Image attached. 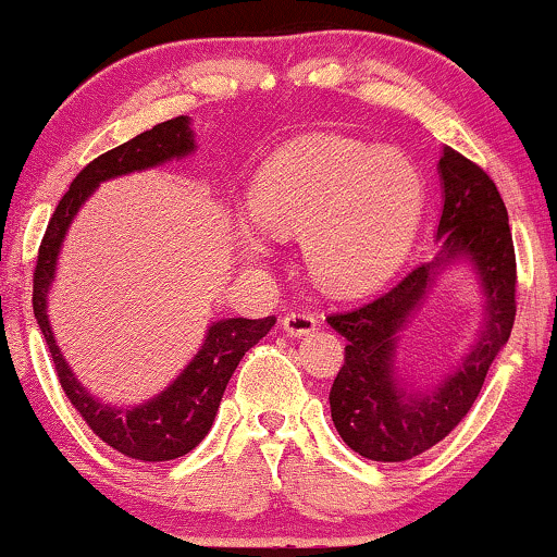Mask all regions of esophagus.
Instances as JSON below:
<instances>
[{"mask_svg":"<svg viewBox=\"0 0 557 557\" xmlns=\"http://www.w3.org/2000/svg\"><path fill=\"white\" fill-rule=\"evenodd\" d=\"M281 324H284V332L292 334V337H307V334L317 330L319 319L311 314V311L294 309V311H288L284 319H281Z\"/></svg>","mask_w":557,"mask_h":557,"instance_id":"1","label":"esophagus"}]
</instances>
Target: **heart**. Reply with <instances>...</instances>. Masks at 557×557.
I'll list each match as a JSON object with an SVG mask.
<instances>
[{"mask_svg":"<svg viewBox=\"0 0 557 557\" xmlns=\"http://www.w3.org/2000/svg\"><path fill=\"white\" fill-rule=\"evenodd\" d=\"M423 185L398 149L364 147L345 136H307L263 162L248 187L259 231L301 235L309 271L326 292L375 284L406 253L421 215ZM248 261L269 258L263 235L240 227Z\"/></svg>","mask_w":557,"mask_h":557,"instance_id":"1","label":"heart"}]
</instances>
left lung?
I'll return each instance as SVG.
<instances>
[{
	"mask_svg": "<svg viewBox=\"0 0 557 557\" xmlns=\"http://www.w3.org/2000/svg\"><path fill=\"white\" fill-rule=\"evenodd\" d=\"M438 174L444 208L436 258L416 265L362 307L326 317L332 330L347 339L345 364L330 393L334 429L352 451L372 461H408L444 441L474 406L490 364L515 324L517 263L497 185L451 147L441 151ZM459 257L475 265L483 284V334L451 376L429 392H408L394 364L397 337L435 273Z\"/></svg>",
	"mask_w": 557,
	"mask_h": 557,
	"instance_id": "left-lung-1",
	"label": "left lung"
}]
</instances>
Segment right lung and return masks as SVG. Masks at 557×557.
Wrapping results in <instances>:
<instances>
[{
    "instance_id": "1",
    "label": "right lung",
    "mask_w": 557,
    "mask_h": 557,
    "mask_svg": "<svg viewBox=\"0 0 557 557\" xmlns=\"http://www.w3.org/2000/svg\"><path fill=\"white\" fill-rule=\"evenodd\" d=\"M195 151L193 128L187 116H177L157 124L149 132L134 136L132 141L106 151L94 162L83 166L78 177L71 182V189L58 202L52 212L48 231L42 235L40 250H37V265L33 273V309L40 324V332L55 362V372L67 400L83 416L88 429L98 438L106 441L128 459L136 461H170L193 451L200 441L208 436L215 421L218 406L223 400L227 380L233 377L235 368L250 347L258 345L276 324V317L265 319H220L212 322L202 349L193 357V362L180 372V377L147 403L134 408H113L109 403L98 400L78 383L73 370L67 368L65 357L52 337L48 319V292L55 281L58 253L63 246L67 227H71L75 212L88 200V195L106 180L121 177V174L149 170V166L164 164L170 159H182Z\"/></svg>"
}]
</instances>
